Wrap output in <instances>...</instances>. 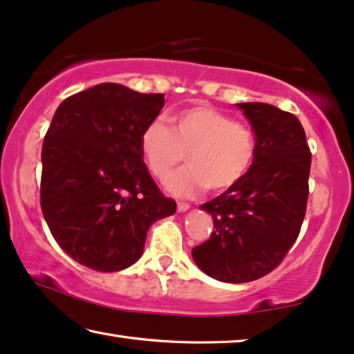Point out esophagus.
<instances>
[{
    "instance_id": "esophagus-1",
    "label": "esophagus",
    "mask_w": 354,
    "mask_h": 354,
    "mask_svg": "<svg viewBox=\"0 0 354 354\" xmlns=\"http://www.w3.org/2000/svg\"><path fill=\"white\" fill-rule=\"evenodd\" d=\"M188 209H189L188 203H177V211L178 212H187Z\"/></svg>"
}]
</instances>
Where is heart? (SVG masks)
<instances>
[{"instance_id": "b5f03b06", "label": "heart", "mask_w": 354, "mask_h": 354, "mask_svg": "<svg viewBox=\"0 0 354 354\" xmlns=\"http://www.w3.org/2000/svg\"><path fill=\"white\" fill-rule=\"evenodd\" d=\"M169 126L151 121L140 132L143 162L165 180L174 167L188 160V167L166 182L169 193L192 198L209 188L228 192L248 176L255 160V136L248 124L209 105H194L169 118Z\"/></svg>"}]
</instances>
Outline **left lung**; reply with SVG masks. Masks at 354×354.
I'll list each match as a JSON object with an SVG mask.
<instances>
[{"label":"left lung","mask_w":354,"mask_h":354,"mask_svg":"<svg viewBox=\"0 0 354 354\" xmlns=\"http://www.w3.org/2000/svg\"><path fill=\"white\" fill-rule=\"evenodd\" d=\"M255 136V160L236 187L203 204L214 233L193 248L198 268L222 283H249L281 263L300 233L311 153L297 118L262 102L236 104Z\"/></svg>","instance_id":"left-lung-1"}]
</instances>
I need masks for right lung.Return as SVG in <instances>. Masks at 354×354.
<instances>
[{"instance_id":"1","label":"right lung","mask_w":354,"mask_h":354,"mask_svg":"<svg viewBox=\"0 0 354 354\" xmlns=\"http://www.w3.org/2000/svg\"><path fill=\"white\" fill-rule=\"evenodd\" d=\"M165 106V94L102 83L55 110L43 142L41 209L71 259L110 273L134 265L147 232L176 212L140 155V132Z\"/></svg>"}]
</instances>
